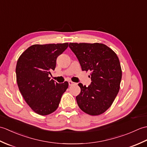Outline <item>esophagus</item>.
Returning <instances> with one entry per match:
<instances>
[{"instance_id": "1", "label": "esophagus", "mask_w": 147, "mask_h": 147, "mask_svg": "<svg viewBox=\"0 0 147 147\" xmlns=\"http://www.w3.org/2000/svg\"><path fill=\"white\" fill-rule=\"evenodd\" d=\"M68 83H69V86L73 85H74V83L73 82H71V81H69Z\"/></svg>"}]
</instances>
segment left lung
<instances>
[{"label": "left lung", "instance_id": "8db88e82", "mask_svg": "<svg viewBox=\"0 0 147 147\" xmlns=\"http://www.w3.org/2000/svg\"><path fill=\"white\" fill-rule=\"evenodd\" d=\"M69 47L78 59L82 71H91V84L88 87L78 84L81 92L76 97L78 105L90 115L104 113L120 88L122 71L118 57L102 43H69Z\"/></svg>", "mask_w": 147, "mask_h": 147}]
</instances>
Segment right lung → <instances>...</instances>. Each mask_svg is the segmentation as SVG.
Wrapping results in <instances>:
<instances>
[{
  "instance_id": "add662e5",
  "label": "right lung",
  "mask_w": 147,
  "mask_h": 147,
  "mask_svg": "<svg viewBox=\"0 0 147 147\" xmlns=\"http://www.w3.org/2000/svg\"><path fill=\"white\" fill-rule=\"evenodd\" d=\"M68 43L33 45L19 57L16 73L19 90L24 100L36 114L46 115L57 109L68 83H57L49 77L56 60Z\"/></svg>"
}]
</instances>
